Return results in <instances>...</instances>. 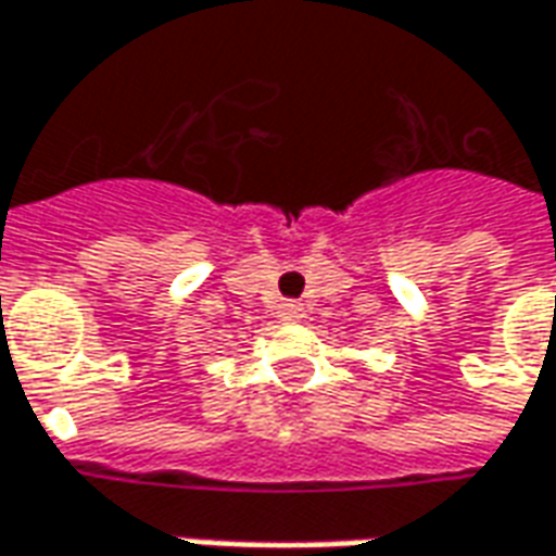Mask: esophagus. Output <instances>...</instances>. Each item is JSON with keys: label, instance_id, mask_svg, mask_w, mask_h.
Instances as JSON below:
<instances>
[{"label": "esophagus", "instance_id": "34e87169", "mask_svg": "<svg viewBox=\"0 0 556 556\" xmlns=\"http://www.w3.org/2000/svg\"><path fill=\"white\" fill-rule=\"evenodd\" d=\"M278 317H281V320H302V317H305V308H302L299 302H285V305L278 308Z\"/></svg>", "mask_w": 556, "mask_h": 556}]
</instances>
